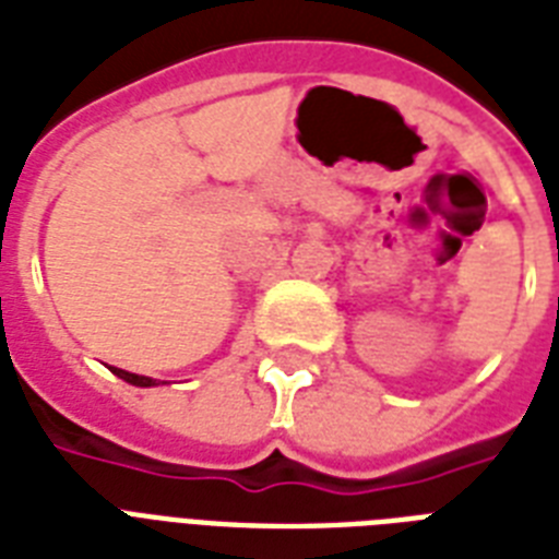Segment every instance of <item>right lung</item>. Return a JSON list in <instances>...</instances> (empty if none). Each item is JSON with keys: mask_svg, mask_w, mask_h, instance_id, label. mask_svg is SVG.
<instances>
[{"mask_svg": "<svg viewBox=\"0 0 559 559\" xmlns=\"http://www.w3.org/2000/svg\"><path fill=\"white\" fill-rule=\"evenodd\" d=\"M112 373H116V377H121L124 382H130V385H142V389H151V385H156V380H151V377H142V373H130V371H124V368L112 366Z\"/></svg>", "mask_w": 559, "mask_h": 559, "instance_id": "right-lung-1", "label": "right lung"}]
</instances>
